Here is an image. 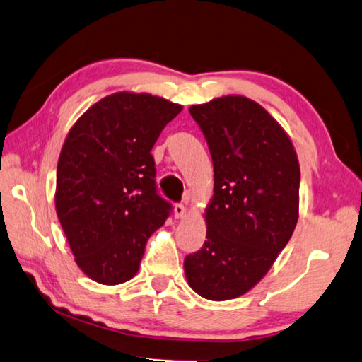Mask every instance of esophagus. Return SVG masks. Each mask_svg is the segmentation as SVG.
Wrapping results in <instances>:
<instances>
[{"instance_id": "1", "label": "esophagus", "mask_w": 362, "mask_h": 362, "mask_svg": "<svg viewBox=\"0 0 362 362\" xmlns=\"http://www.w3.org/2000/svg\"><path fill=\"white\" fill-rule=\"evenodd\" d=\"M187 214V207L183 204H175L174 206V216L175 218H183Z\"/></svg>"}]
</instances>
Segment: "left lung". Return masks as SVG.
<instances>
[{
	"instance_id": "obj_1",
	"label": "left lung",
	"mask_w": 362,
	"mask_h": 362,
	"mask_svg": "<svg viewBox=\"0 0 362 362\" xmlns=\"http://www.w3.org/2000/svg\"><path fill=\"white\" fill-rule=\"evenodd\" d=\"M214 163L207 235L183 262L188 285L210 300L239 298L258 284L291 239L300 170L291 139L245 96L189 107Z\"/></svg>"
}]
</instances>
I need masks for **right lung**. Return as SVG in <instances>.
<instances>
[{
    "label": "right lung",
    "mask_w": 362,
    "mask_h": 362,
    "mask_svg": "<svg viewBox=\"0 0 362 362\" xmlns=\"http://www.w3.org/2000/svg\"><path fill=\"white\" fill-rule=\"evenodd\" d=\"M180 110L160 96L118 91L93 104L64 139L57 215L77 266L98 284L133 279L148 238L169 216L150 150Z\"/></svg>",
    "instance_id": "right-lung-1"
}]
</instances>
